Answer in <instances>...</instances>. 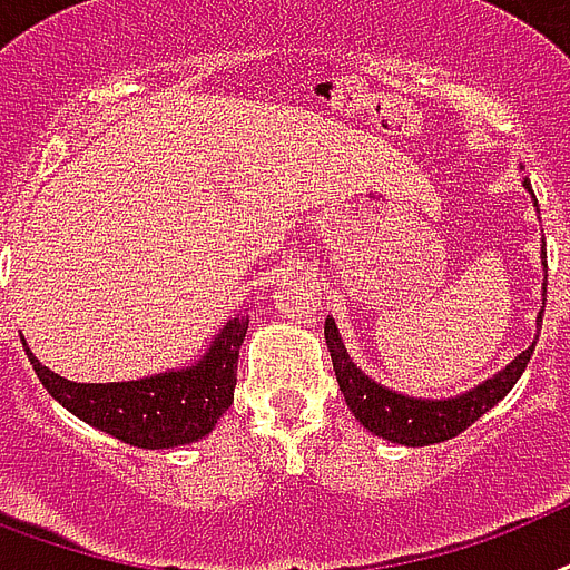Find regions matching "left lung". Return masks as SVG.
<instances>
[{"mask_svg":"<svg viewBox=\"0 0 570 570\" xmlns=\"http://www.w3.org/2000/svg\"><path fill=\"white\" fill-rule=\"evenodd\" d=\"M523 187H529V180H523ZM544 315V308H541ZM538 315V317H541ZM326 347L333 356V372L338 381V390L345 395L347 407L360 419V425H365L372 434L392 440L401 445H431L452 440L461 431L473 425L475 419L484 416L488 410L509 395V390L518 383V377L527 368L532 347L514 356V363L505 365L500 374H493L491 381H484L482 386L458 395V399L428 401V399H410V395H399V392L386 390L381 383H374L368 374H363L351 363L338 330H335L333 317H326L324 324Z\"/></svg>","mask_w":570,"mask_h":570,"instance_id":"1","label":"left lung"}]
</instances>
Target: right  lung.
Wrapping results in <instances>:
<instances>
[{
  "label": "right lung",
  "mask_w": 570,
  "mask_h": 570,
  "mask_svg": "<svg viewBox=\"0 0 570 570\" xmlns=\"http://www.w3.org/2000/svg\"><path fill=\"white\" fill-rule=\"evenodd\" d=\"M249 315L223 326L214 345L193 368L127 383H70L52 374L26 347L43 390L88 425L139 449H171L196 443L235 401L237 354ZM26 345V342H23Z\"/></svg>",
  "instance_id": "add662e5"
}]
</instances>
